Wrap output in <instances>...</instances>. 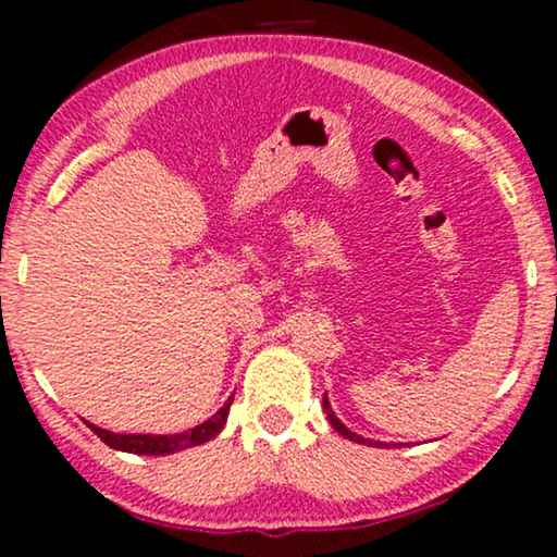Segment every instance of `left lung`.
<instances>
[{
	"mask_svg": "<svg viewBox=\"0 0 557 557\" xmlns=\"http://www.w3.org/2000/svg\"><path fill=\"white\" fill-rule=\"evenodd\" d=\"M322 406H324V413H326V418H330V423H332V429L339 433V436H345V438H349V441H355V444H364V446H377V448H385L387 444H383V441H372V438H362V436H357V433H352L347 429L345 423L339 421L337 416H334V410H332V406H330V398H326V393H324V400H322Z\"/></svg>",
	"mask_w": 557,
	"mask_h": 557,
	"instance_id": "8db88e82",
	"label": "left lung"
}]
</instances>
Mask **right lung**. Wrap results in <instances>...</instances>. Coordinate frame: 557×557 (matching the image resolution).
Here are the masks:
<instances>
[{
  "label": "right lung",
  "mask_w": 557,
  "mask_h": 557,
  "mask_svg": "<svg viewBox=\"0 0 557 557\" xmlns=\"http://www.w3.org/2000/svg\"><path fill=\"white\" fill-rule=\"evenodd\" d=\"M233 398L225 400V406L218 410L215 416L208 418V421L195 425V429H187L182 433H166V436H154V433H113L106 429H98V425L88 423V429L96 433L98 438L103 441L106 446L116 448V451H126V454H141V456H166V454H177L185 451V448L200 446L205 441L215 438L223 425L227 421V410H231Z\"/></svg>",
  "instance_id": "add662e5"
}]
</instances>
